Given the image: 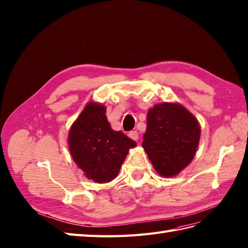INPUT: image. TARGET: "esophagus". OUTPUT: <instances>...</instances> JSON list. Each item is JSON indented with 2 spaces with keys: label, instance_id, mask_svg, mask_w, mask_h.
I'll list each match as a JSON object with an SVG mask.
<instances>
[{
  "label": "esophagus",
  "instance_id": "1",
  "mask_svg": "<svg viewBox=\"0 0 248 248\" xmlns=\"http://www.w3.org/2000/svg\"><path fill=\"white\" fill-rule=\"evenodd\" d=\"M129 137L131 138V140H138V132L137 131H131L129 133Z\"/></svg>",
  "mask_w": 248,
  "mask_h": 248
}]
</instances>
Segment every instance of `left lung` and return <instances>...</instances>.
<instances>
[{
    "mask_svg": "<svg viewBox=\"0 0 248 248\" xmlns=\"http://www.w3.org/2000/svg\"><path fill=\"white\" fill-rule=\"evenodd\" d=\"M201 128L191 113L173 103L150 108L142 147L160 175L171 177L186 168L199 146Z\"/></svg>",
    "mask_w": 248,
    "mask_h": 248,
    "instance_id": "1",
    "label": "left lung"
}]
</instances>
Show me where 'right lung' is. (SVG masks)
<instances>
[{"label":"right lung","instance_id":"obj_1","mask_svg":"<svg viewBox=\"0 0 248 248\" xmlns=\"http://www.w3.org/2000/svg\"><path fill=\"white\" fill-rule=\"evenodd\" d=\"M68 145L73 159L86 177L108 183L117 176L129 149L136 142L122 131L111 129L106 108L91 102L72 125Z\"/></svg>","mask_w":248,"mask_h":248}]
</instances>
